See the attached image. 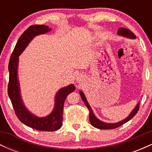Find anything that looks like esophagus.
<instances>
[{
    "label": "esophagus",
    "instance_id": "esophagus-1",
    "mask_svg": "<svg viewBox=\"0 0 152 152\" xmlns=\"http://www.w3.org/2000/svg\"><path fill=\"white\" fill-rule=\"evenodd\" d=\"M78 80H79V79L81 80V77H78Z\"/></svg>",
    "mask_w": 152,
    "mask_h": 152
}]
</instances>
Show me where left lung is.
I'll return each instance as SVG.
<instances>
[{"label":"left lung","instance_id":"left-lung-1","mask_svg":"<svg viewBox=\"0 0 152 152\" xmlns=\"http://www.w3.org/2000/svg\"><path fill=\"white\" fill-rule=\"evenodd\" d=\"M117 33L118 35L125 36V37L133 38V39H135L136 38L135 35H134L130 30H129V29L127 28H120L118 30ZM80 95H81L82 100H83V102H84L85 105L86 106V107L88 108V110H89V121H90L91 124L93 126L96 127V128L99 129H116L118 126H121V125L124 124H125L126 122L129 121L130 119H132V118L137 114L138 111H139V102L137 105L136 106V107L134 109L133 111H132V113L129 114V116L127 118H125V119H124L123 121H121L118 122V123H115V124L105 123V122L100 121V120L98 119V118L96 117L95 115H94V114L93 113V111H92L91 108L90 107L89 104H88V103L87 102L86 97H85L84 94H83V92L80 91Z\"/></svg>","mask_w":152,"mask_h":152}]
</instances>
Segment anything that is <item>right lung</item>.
I'll use <instances>...</instances> for the list:
<instances>
[{
  "instance_id": "add662e5",
  "label": "right lung",
  "mask_w": 152,
  "mask_h": 152,
  "mask_svg": "<svg viewBox=\"0 0 152 152\" xmlns=\"http://www.w3.org/2000/svg\"><path fill=\"white\" fill-rule=\"evenodd\" d=\"M51 29L44 25H32L23 33L17 41L8 64L9 81L8 86V94L12 103L15 115L23 124L34 129L45 132H53L58 130L62 126L64 104L66 97L75 91L73 84L64 87L58 91L55 99V107L53 112L46 116L39 118L31 114L23 104L20 94V88L17 76L18 56L26 48L34 36L43 34Z\"/></svg>"
}]
</instances>
